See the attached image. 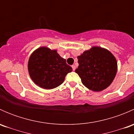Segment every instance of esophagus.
Masks as SVG:
<instances>
[{"instance_id": "34e87169", "label": "esophagus", "mask_w": 134, "mask_h": 134, "mask_svg": "<svg viewBox=\"0 0 134 134\" xmlns=\"http://www.w3.org/2000/svg\"><path fill=\"white\" fill-rule=\"evenodd\" d=\"M72 70H73V71H75V70L76 69V67H75V65H72Z\"/></svg>"}]
</instances>
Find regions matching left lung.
<instances>
[{"label": "left lung", "instance_id": "left-lung-1", "mask_svg": "<svg viewBox=\"0 0 134 134\" xmlns=\"http://www.w3.org/2000/svg\"><path fill=\"white\" fill-rule=\"evenodd\" d=\"M75 72L89 90L101 91L112 83L117 71L115 56L106 48L93 47L78 56Z\"/></svg>", "mask_w": 134, "mask_h": 134}]
</instances>
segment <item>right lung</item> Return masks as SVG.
<instances>
[{"label":"right lung","mask_w":134,"mask_h":134,"mask_svg":"<svg viewBox=\"0 0 134 134\" xmlns=\"http://www.w3.org/2000/svg\"><path fill=\"white\" fill-rule=\"evenodd\" d=\"M28 69L33 82L45 90L57 87L63 83L67 73L72 71L56 50L46 47L34 51L28 60Z\"/></svg>","instance_id":"obj_1"}]
</instances>
